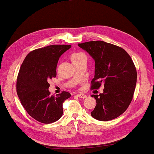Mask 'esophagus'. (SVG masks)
<instances>
[{
	"label": "esophagus",
	"mask_w": 154,
	"mask_h": 154,
	"mask_svg": "<svg viewBox=\"0 0 154 154\" xmlns=\"http://www.w3.org/2000/svg\"><path fill=\"white\" fill-rule=\"evenodd\" d=\"M77 97H79V98H82V99H84L87 97V95H85V94H81V93H79V94H77Z\"/></svg>",
	"instance_id": "1"
}]
</instances>
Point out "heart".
<instances>
[{
    "mask_svg": "<svg viewBox=\"0 0 154 154\" xmlns=\"http://www.w3.org/2000/svg\"><path fill=\"white\" fill-rule=\"evenodd\" d=\"M83 55V53H73V55H71V60H72V59H75V58H77V57H79V56H80V55Z\"/></svg>",
    "mask_w": 154,
    "mask_h": 154,
    "instance_id": "1",
    "label": "heart"
}]
</instances>
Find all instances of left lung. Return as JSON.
<instances>
[{
	"instance_id": "8db88e82",
	"label": "left lung",
	"mask_w": 154,
	"mask_h": 154,
	"mask_svg": "<svg viewBox=\"0 0 154 154\" xmlns=\"http://www.w3.org/2000/svg\"><path fill=\"white\" fill-rule=\"evenodd\" d=\"M78 46L95 60V77L91 89L104 85L103 93L92 95L96 106L91 115L99 121L117 118L128 109L133 99L137 71L131 57L123 48L102 41H88Z\"/></svg>"
}]
</instances>
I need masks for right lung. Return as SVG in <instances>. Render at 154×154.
<instances>
[{
  "instance_id": "add662e5",
  "label": "right lung",
  "mask_w": 154,
  "mask_h": 154,
  "mask_svg": "<svg viewBox=\"0 0 154 154\" xmlns=\"http://www.w3.org/2000/svg\"><path fill=\"white\" fill-rule=\"evenodd\" d=\"M67 45H52L31 51L25 57L17 79V93L27 113L37 122L51 123L61 118L63 103L71 97L67 91L51 95V79L57 75L60 56L71 48Z\"/></svg>"
}]
</instances>
